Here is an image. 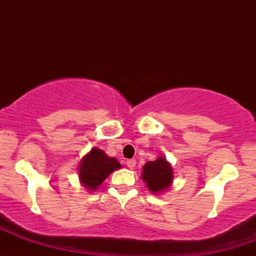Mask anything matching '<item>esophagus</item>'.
I'll list each match as a JSON object with an SVG mask.
<instances>
[{"mask_svg":"<svg viewBox=\"0 0 256 256\" xmlns=\"http://www.w3.org/2000/svg\"><path fill=\"white\" fill-rule=\"evenodd\" d=\"M126 165H128V168H134V167H136V160H134V158H130V160L126 161Z\"/></svg>","mask_w":256,"mask_h":256,"instance_id":"esophagus-1","label":"esophagus"}]
</instances>
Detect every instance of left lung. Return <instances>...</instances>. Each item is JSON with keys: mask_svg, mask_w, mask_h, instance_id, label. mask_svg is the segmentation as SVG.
Listing matches in <instances>:
<instances>
[{"mask_svg": "<svg viewBox=\"0 0 256 256\" xmlns=\"http://www.w3.org/2000/svg\"><path fill=\"white\" fill-rule=\"evenodd\" d=\"M142 179L150 192L160 194L166 192L173 182L171 164L164 156H158L154 161H148L143 166Z\"/></svg>", "mask_w": 256, "mask_h": 256, "instance_id": "8db88e82", "label": "left lung"}]
</instances>
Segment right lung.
<instances>
[{"mask_svg": "<svg viewBox=\"0 0 256 256\" xmlns=\"http://www.w3.org/2000/svg\"><path fill=\"white\" fill-rule=\"evenodd\" d=\"M122 165L116 158L107 156L104 150L92 148L79 164V180L89 192H94L106 180L112 172Z\"/></svg>", "mask_w": 256, "mask_h": 256, "instance_id": "1", "label": "right lung"}]
</instances>
